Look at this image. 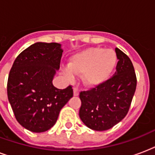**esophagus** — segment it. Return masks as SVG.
<instances>
[{"instance_id":"1","label":"esophagus","mask_w":155,"mask_h":155,"mask_svg":"<svg viewBox=\"0 0 155 155\" xmlns=\"http://www.w3.org/2000/svg\"><path fill=\"white\" fill-rule=\"evenodd\" d=\"M74 96H78L79 95L78 89L76 88V87H74Z\"/></svg>"}]
</instances>
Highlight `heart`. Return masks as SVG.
Returning <instances> with one entry per match:
<instances>
[{"label":"heart","instance_id":"heart-1","mask_svg":"<svg viewBox=\"0 0 155 155\" xmlns=\"http://www.w3.org/2000/svg\"><path fill=\"white\" fill-rule=\"evenodd\" d=\"M117 63V56L112 49L90 48L74 54L63 74L69 81L74 74H81V81L89 88L96 87L111 77Z\"/></svg>","mask_w":155,"mask_h":155}]
</instances>
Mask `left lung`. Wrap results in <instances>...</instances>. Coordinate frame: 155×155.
I'll return each instance as SVG.
<instances>
[{"instance_id": "obj_1", "label": "left lung", "mask_w": 155, "mask_h": 155, "mask_svg": "<svg viewBox=\"0 0 155 155\" xmlns=\"http://www.w3.org/2000/svg\"><path fill=\"white\" fill-rule=\"evenodd\" d=\"M116 53L118 62L114 76L79 95L80 119L95 131H105L120 122L129 111L136 91V74L130 59L117 48Z\"/></svg>"}]
</instances>
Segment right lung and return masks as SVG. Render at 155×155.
<instances>
[{"label":"right lung","mask_w":155,"mask_h":155,"mask_svg":"<svg viewBox=\"0 0 155 155\" xmlns=\"http://www.w3.org/2000/svg\"><path fill=\"white\" fill-rule=\"evenodd\" d=\"M62 52L61 44L37 42L19 54L9 72L8 99L18 122L29 131L51 129L73 97L72 86L60 90L52 84Z\"/></svg>","instance_id":"obj_1"}]
</instances>
